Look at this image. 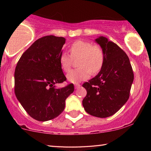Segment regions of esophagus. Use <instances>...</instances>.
Instances as JSON below:
<instances>
[{
  "instance_id": "34e87169",
  "label": "esophagus",
  "mask_w": 151,
  "mask_h": 151,
  "mask_svg": "<svg viewBox=\"0 0 151 151\" xmlns=\"http://www.w3.org/2000/svg\"><path fill=\"white\" fill-rule=\"evenodd\" d=\"M80 85L79 83H74V87H75V88H78L80 87Z\"/></svg>"
}]
</instances>
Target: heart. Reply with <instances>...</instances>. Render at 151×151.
<instances>
[{
    "instance_id": "heart-1",
    "label": "heart",
    "mask_w": 151,
    "mask_h": 151,
    "mask_svg": "<svg viewBox=\"0 0 151 151\" xmlns=\"http://www.w3.org/2000/svg\"><path fill=\"white\" fill-rule=\"evenodd\" d=\"M70 56L63 53L59 58V63L62 70L68 72L73 64V60L79 58L77 65L79 68L67 75L70 81L78 82L87 79L91 73H98L102 68L104 54L100 46L93 45L90 42L77 40L70 46Z\"/></svg>"
}]
</instances>
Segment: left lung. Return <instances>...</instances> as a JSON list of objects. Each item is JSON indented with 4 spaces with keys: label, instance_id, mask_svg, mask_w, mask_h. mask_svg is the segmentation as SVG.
<instances>
[{
    "label": "left lung",
    "instance_id": "left-lung-1",
    "mask_svg": "<svg viewBox=\"0 0 151 151\" xmlns=\"http://www.w3.org/2000/svg\"><path fill=\"white\" fill-rule=\"evenodd\" d=\"M95 41L104 52V64L98 75L82 85L87 91L82 104L90 115L106 118L129 99L134 73L128 56L116 44L102 36Z\"/></svg>",
    "mask_w": 151,
    "mask_h": 151
}]
</instances>
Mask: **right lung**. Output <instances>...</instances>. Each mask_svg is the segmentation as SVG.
<instances>
[{
    "mask_svg": "<svg viewBox=\"0 0 151 151\" xmlns=\"http://www.w3.org/2000/svg\"><path fill=\"white\" fill-rule=\"evenodd\" d=\"M65 39L47 35L36 40L17 63L14 93L22 106L34 119L47 121L63 111L65 100L74 92V84L55 87L67 79L59 63Z\"/></svg>",
    "mask_w": 151,
    "mask_h": 151,
    "instance_id": "1",
    "label": "right lung"
}]
</instances>
